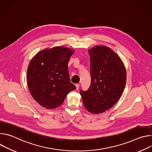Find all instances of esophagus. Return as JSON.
<instances>
[{
    "mask_svg": "<svg viewBox=\"0 0 152 152\" xmlns=\"http://www.w3.org/2000/svg\"><path fill=\"white\" fill-rule=\"evenodd\" d=\"M75 85H76V90H77L79 89V83H77V84H76Z\"/></svg>",
    "mask_w": 152,
    "mask_h": 152,
    "instance_id": "34e87169",
    "label": "esophagus"
}]
</instances>
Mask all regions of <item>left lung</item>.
Wrapping results in <instances>:
<instances>
[{
	"label": "left lung",
	"instance_id": "8db88e82",
	"mask_svg": "<svg viewBox=\"0 0 152 152\" xmlns=\"http://www.w3.org/2000/svg\"><path fill=\"white\" fill-rule=\"evenodd\" d=\"M91 83L80 94L85 109L97 114L109 110L121 97L126 82V70L120 56L106 46L88 50Z\"/></svg>",
	"mask_w": 152,
	"mask_h": 152
}]
</instances>
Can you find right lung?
<instances>
[{"label": "right lung", "instance_id": "add662e5", "mask_svg": "<svg viewBox=\"0 0 152 152\" xmlns=\"http://www.w3.org/2000/svg\"><path fill=\"white\" fill-rule=\"evenodd\" d=\"M75 50L64 46L47 48L31 60L27 83L34 99L46 109L60 106L76 86L70 80L68 62Z\"/></svg>", "mask_w": 152, "mask_h": 152}]
</instances>
